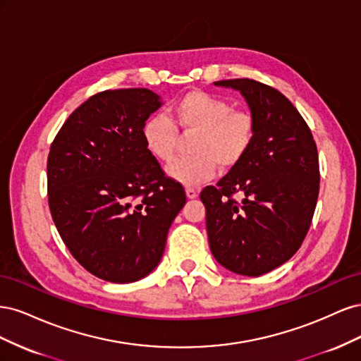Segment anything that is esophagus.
<instances>
[{
	"instance_id": "1",
	"label": "esophagus",
	"mask_w": 361,
	"mask_h": 361,
	"mask_svg": "<svg viewBox=\"0 0 361 361\" xmlns=\"http://www.w3.org/2000/svg\"><path fill=\"white\" fill-rule=\"evenodd\" d=\"M185 192H187V197L188 199H195L199 195V191L195 188H191V187H187V190H185Z\"/></svg>"
}]
</instances>
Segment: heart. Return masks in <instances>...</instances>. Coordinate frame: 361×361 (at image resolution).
Wrapping results in <instances>:
<instances>
[{
	"instance_id": "obj_1",
	"label": "heart",
	"mask_w": 361,
	"mask_h": 361,
	"mask_svg": "<svg viewBox=\"0 0 361 361\" xmlns=\"http://www.w3.org/2000/svg\"><path fill=\"white\" fill-rule=\"evenodd\" d=\"M173 120L150 116L141 129L145 146L158 161L169 164L176 155L178 128L192 134L190 152L194 155L173 162L169 176L183 185L209 180L218 164L223 170L235 167L247 155L256 135L253 113L233 105L221 96L192 90L173 104Z\"/></svg>"
}]
</instances>
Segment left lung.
<instances>
[{"instance_id": "8db88e82", "label": "left lung", "mask_w": 361, "mask_h": 361, "mask_svg": "<svg viewBox=\"0 0 361 361\" xmlns=\"http://www.w3.org/2000/svg\"><path fill=\"white\" fill-rule=\"evenodd\" d=\"M215 85L241 92L257 128L241 162L200 192L207 239L224 268L257 277L288 262L309 232L319 194L318 149L302 116L274 87L248 78Z\"/></svg>"}]
</instances>
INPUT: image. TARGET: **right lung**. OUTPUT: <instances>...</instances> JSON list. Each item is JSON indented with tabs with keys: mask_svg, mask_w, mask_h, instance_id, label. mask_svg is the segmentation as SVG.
I'll list each match as a JSON object with an SVG mask.
<instances>
[{
	"mask_svg": "<svg viewBox=\"0 0 361 361\" xmlns=\"http://www.w3.org/2000/svg\"><path fill=\"white\" fill-rule=\"evenodd\" d=\"M159 106L149 89L96 93L68 117L49 149L52 220L81 267L106 281H137L154 271L187 202L141 135Z\"/></svg>",
	"mask_w": 361,
	"mask_h": 361,
	"instance_id": "right-lung-1",
	"label": "right lung"
}]
</instances>
